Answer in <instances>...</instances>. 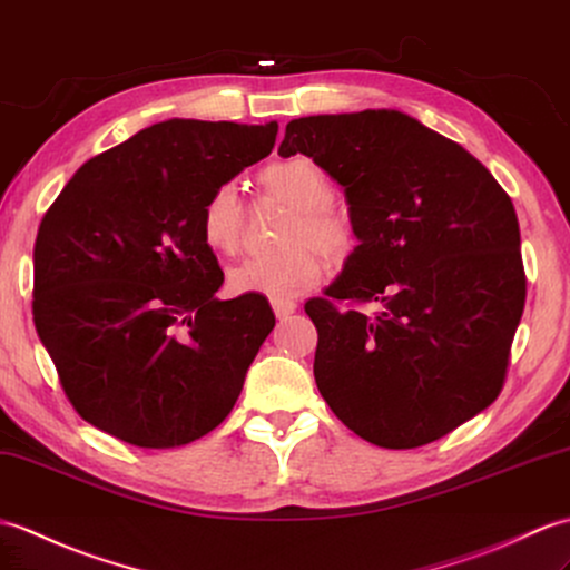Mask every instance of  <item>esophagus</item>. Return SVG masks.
Instances as JSON below:
<instances>
[{
    "instance_id": "esophagus-1",
    "label": "esophagus",
    "mask_w": 570,
    "mask_h": 570,
    "mask_svg": "<svg viewBox=\"0 0 570 570\" xmlns=\"http://www.w3.org/2000/svg\"><path fill=\"white\" fill-rule=\"evenodd\" d=\"M272 308H274V313H276V317H279V321H286L291 313H296L298 306L294 301H274Z\"/></svg>"
}]
</instances>
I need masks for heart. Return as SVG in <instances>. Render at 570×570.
Listing matches in <instances>:
<instances>
[{
  "instance_id": "b5f03b06",
  "label": "heart",
  "mask_w": 570,
  "mask_h": 570,
  "mask_svg": "<svg viewBox=\"0 0 570 570\" xmlns=\"http://www.w3.org/2000/svg\"><path fill=\"white\" fill-rule=\"evenodd\" d=\"M259 187L296 210L282 255L253 257L230 269L233 294H259L288 301L313 288L323 276V262L311 243L330 257H345L354 245L352 223L333 206L335 184L306 155L282 157L259 171ZM245 208L233 184H220L206 196L198 216L204 245L216 255H235L243 243Z\"/></svg>"
}]
</instances>
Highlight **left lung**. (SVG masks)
<instances>
[{
  "label": "left lung",
  "instance_id": "obj_1",
  "mask_svg": "<svg viewBox=\"0 0 570 570\" xmlns=\"http://www.w3.org/2000/svg\"><path fill=\"white\" fill-rule=\"evenodd\" d=\"M296 153L345 189L360 240L306 303L317 391L376 446L440 440L505 383L527 298L510 196L459 142L393 109L294 118L279 155Z\"/></svg>",
  "mask_w": 570,
  "mask_h": 570
}]
</instances>
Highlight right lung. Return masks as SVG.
Masks as SVG:
<instances>
[{"mask_svg": "<svg viewBox=\"0 0 570 570\" xmlns=\"http://www.w3.org/2000/svg\"><path fill=\"white\" fill-rule=\"evenodd\" d=\"M276 121H169L91 157L38 228L33 323L79 417L145 449L228 417L274 327L269 301H218L206 196L274 148Z\"/></svg>", "mask_w": 570, "mask_h": 570, "instance_id": "obj_1", "label": "right lung"}]
</instances>
